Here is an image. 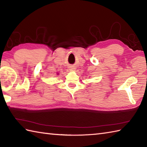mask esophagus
<instances>
[{
    "label": "esophagus",
    "instance_id": "obj_1",
    "mask_svg": "<svg viewBox=\"0 0 147 147\" xmlns=\"http://www.w3.org/2000/svg\"><path fill=\"white\" fill-rule=\"evenodd\" d=\"M70 69H71V70H74V69H74V67H71Z\"/></svg>",
    "mask_w": 147,
    "mask_h": 147
}]
</instances>
